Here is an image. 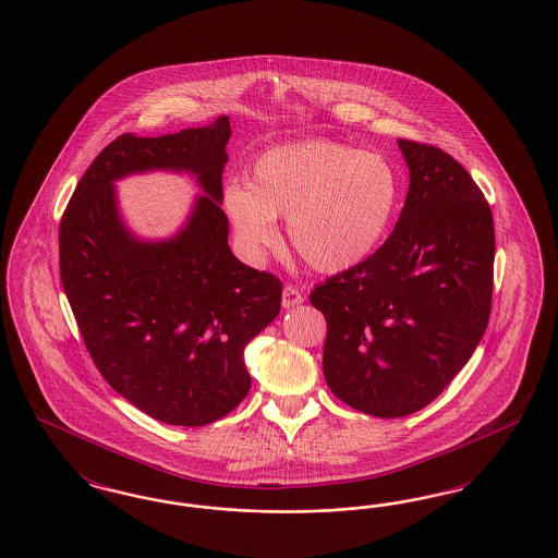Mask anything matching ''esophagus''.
Segmentation results:
<instances>
[{
	"label": "esophagus",
	"mask_w": 558,
	"mask_h": 558,
	"mask_svg": "<svg viewBox=\"0 0 558 558\" xmlns=\"http://www.w3.org/2000/svg\"><path fill=\"white\" fill-rule=\"evenodd\" d=\"M303 299H305V296L301 294V291H299L294 284H287V287L282 289V307H287V310L301 305Z\"/></svg>",
	"instance_id": "esophagus-1"
}]
</instances>
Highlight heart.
Wrapping results in <instances>:
<instances>
[{
  "label": "heart",
  "instance_id": "1",
  "mask_svg": "<svg viewBox=\"0 0 558 558\" xmlns=\"http://www.w3.org/2000/svg\"><path fill=\"white\" fill-rule=\"evenodd\" d=\"M401 201L398 167L337 140L274 146L253 160L246 186L226 190L223 209L251 251L278 242V217L296 257L324 274L368 259L387 236Z\"/></svg>",
  "mask_w": 558,
  "mask_h": 558
}]
</instances>
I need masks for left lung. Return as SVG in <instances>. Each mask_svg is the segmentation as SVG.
Returning <instances> with one entry per match:
<instances>
[{
	"mask_svg": "<svg viewBox=\"0 0 558 558\" xmlns=\"http://www.w3.org/2000/svg\"><path fill=\"white\" fill-rule=\"evenodd\" d=\"M410 187L398 226L368 259L316 284L324 378L351 408L399 418L462 371L487 328L494 217L469 171L437 146L398 140Z\"/></svg>",
	"mask_w": 558,
	"mask_h": 558,
	"instance_id": "1",
	"label": "left lung"
}]
</instances>
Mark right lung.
I'll use <instances>...</instances> for the list:
<instances>
[{"mask_svg": "<svg viewBox=\"0 0 558 558\" xmlns=\"http://www.w3.org/2000/svg\"><path fill=\"white\" fill-rule=\"evenodd\" d=\"M230 135L228 117L159 137L119 135L87 167L60 221V278L96 368L167 425L230 414L251 387L244 347L280 312L282 282L228 246ZM153 168L192 172L206 194L173 240L144 243L124 228L113 182Z\"/></svg>", "mask_w": 558, "mask_h": 558, "instance_id": "add662e5", "label": "right lung"}]
</instances>
